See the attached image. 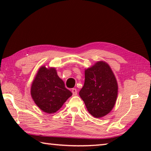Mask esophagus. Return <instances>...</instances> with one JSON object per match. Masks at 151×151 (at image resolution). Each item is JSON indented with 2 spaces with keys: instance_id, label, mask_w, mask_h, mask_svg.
<instances>
[{
  "instance_id": "esophagus-1",
  "label": "esophagus",
  "mask_w": 151,
  "mask_h": 151,
  "mask_svg": "<svg viewBox=\"0 0 151 151\" xmlns=\"http://www.w3.org/2000/svg\"><path fill=\"white\" fill-rule=\"evenodd\" d=\"M72 93L73 95H76V94H77V90H76V88H73Z\"/></svg>"
}]
</instances>
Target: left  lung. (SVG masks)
Returning a JSON list of instances; mask_svg holds the SVG:
<instances>
[{
    "mask_svg": "<svg viewBox=\"0 0 151 151\" xmlns=\"http://www.w3.org/2000/svg\"><path fill=\"white\" fill-rule=\"evenodd\" d=\"M85 80L79 95L91 115L101 118L111 112L116 103L118 85L109 65L100 61L85 70Z\"/></svg>",
    "mask_w": 151,
    "mask_h": 151,
    "instance_id": "left-lung-1",
    "label": "left lung"
}]
</instances>
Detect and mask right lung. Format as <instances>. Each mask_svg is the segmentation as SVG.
<instances>
[{
    "instance_id": "obj_1",
    "label": "right lung",
    "mask_w": 151,
    "mask_h": 151,
    "mask_svg": "<svg viewBox=\"0 0 151 151\" xmlns=\"http://www.w3.org/2000/svg\"><path fill=\"white\" fill-rule=\"evenodd\" d=\"M35 104L47 113L59 110L73 93L65 88V83L58 77L55 68L42 66L35 76L30 89Z\"/></svg>"
}]
</instances>
